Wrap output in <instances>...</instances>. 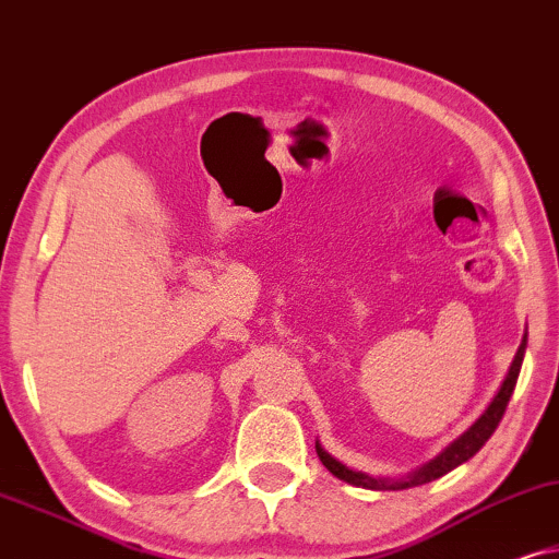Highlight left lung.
<instances>
[{
    "label": "left lung",
    "mask_w": 559,
    "mask_h": 559,
    "mask_svg": "<svg viewBox=\"0 0 559 559\" xmlns=\"http://www.w3.org/2000/svg\"><path fill=\"white\" fill-rule=\"evenodd\" d=\"M524 353H526V334H524L522 345H519V349H516V355H513V362H511L509 373H506V378H503L501 389H498L493 401H490V404L486 406V412H483L478 419H475L471 427H467L463 435L457 437V440H452L448 448L440 452V455L431 457L429 463L419 465L416 471L401 475V478H383V475H370V473L355 471V467H347L345 463H340L337 457H332L330 452H326L322 444L317 442L319 460H322V465L334 475V478L345 480V483H349V486L370 488V490H404V488L424 486V483L442 478L444 473L455 471L457 465L467 463V460H471L475 452H478L483 444L490 440V435L496 431L498 421H501L506 406H509V399L513 393V385H516L519 370H522Z\"/></svg>",
    "instance_id": "left-lung-1"
}]
</instances>
